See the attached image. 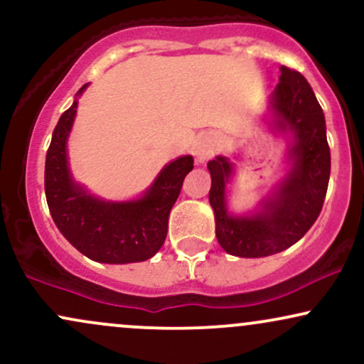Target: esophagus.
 I'll return each instance as SVG.
<instances>
[{"label":"esophagus","mask_w":364,"mask_h":364,"mask_svg":"<svg viewBox=\"0 0 364 364\" xmlns=\"http://www.w3.org/2000/svg\"><path fill=\"white\" fill-rule=\"evenodd\" d=\"M214 150H215L214 139H208V136H205V139H200L198 141H196V145L193 149L195 159L198 162H205L207 159L214 154Z\"/></svg>","instance_id":"obj_1"}]
</instances>
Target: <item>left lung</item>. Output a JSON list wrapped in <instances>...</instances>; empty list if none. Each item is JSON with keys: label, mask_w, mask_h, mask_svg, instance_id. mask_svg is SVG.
<instances>
[{"label": "left lung", "mask_w": 364, "mask_h": 364, "mask_svg": "<svg viewBox=\"0 0 364 364\" xmlns=\"http://www.w3.org/2000/svg\"><path fill=\"white\" fill-rule=\"evenodd\" d=\"M265 121L287 139L289 171L255 210L232 214L228 208V185L235 174L228 157L217 156L207 164L217 241L224 252L241 258L269 257L298 243L320 215L327 195L330 149L325 116L301 73L281 66Z\"/></svg>", "instance_id": "1"}]
</instances>
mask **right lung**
<instances>
[{"label":"right lung","instance_id":"1","mask_svg":"<svg viewBox=\"0 0 364 364\" xmlns=\"http://www.w3.org/2000/svg\"><path fill=\"white\" fill-rule=\"evenodd\" d=\"M87 87L89 83L61 114L46 154L44 190L49 212L61 235L90 260L112 265L145 262L164 245L169 212L185 176L193 169V157L181 156L168 162L139 198L112 202L92 195L73 179L66 149L78 97Z\"/></svg>","mask_w":364,"mask_h":364}]
</instances>
